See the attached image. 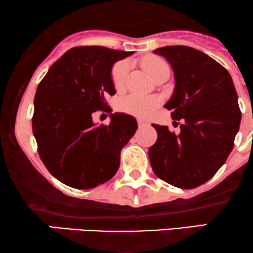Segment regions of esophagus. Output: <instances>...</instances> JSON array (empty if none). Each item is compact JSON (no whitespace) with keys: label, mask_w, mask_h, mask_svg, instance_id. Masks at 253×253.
I'll use <instances>...</instances> for the list:
<instances>
[{"label":"esophagus","mask_w":253,"mask_h":253,"mask_svg":"<svg viewBox=\"0 0 253 253\" xmlns=\"http://www.w3.org/2000/svg\"><path fill=\"white\" fill-rule=\"evenodd\" d=\"M137 124H138V126H140V127L148 126V123H147L146 121H142V119H137Z\"/></svg>","instance_id":"34e87169"}]
</instances>
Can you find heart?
<instances>
[{
    "instance_id": "b5f03b06",
    "label": "heart",
    "mask_w": 253,
    "mask_h": 253,
    "mask_svg": "<svg viewBox=\"0 0 253 253\" xmlns=\"http://www.w3.org/2000/svg\"><path fill=\"white\" fill-rule=\"evenodd\" d=\"M167 67L163 59L157 57H149L143 61V68L146 72L154 79V76L160 72L161 69ZM127 72H129V64L126 61L117 62L113 65L111 70V79L113 87L117 90L123 89L126 84ZM161 100L159 96L154 95H140V94H130L123 98L119 103V107L122 111L130 113L136 117L146 118L149 117L155 109L160 105Z\"/></svg>"
}]
</instances>
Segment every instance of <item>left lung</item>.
<instances>
[{
    "label": "left lung",
    "mask_w": 253,
    "mask_h": 253,
    "mask_svg": "<svg viewBox=\"0 0 253 253\" xmlns=\"http://www.w3.org/2000/svg\"><path fill=\"white\" fill-rule=\"evenodd\" d=\"M154 53L166 58L174 73V92L165 107L181 124L178 135L153 124L158 140L149 148L150 165L173 186L197 188L218 171L233 149L241 119L237 90L229 73L202 51L175 45Z\"/></svg>",
    "instance_id": "left-lung-1"
}]
</instances>
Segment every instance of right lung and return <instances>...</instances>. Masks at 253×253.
<instances>
[{
	"instance_id": "add662e5",
	"label": "right lung",
	"mask_w": 253,
	"mask_h": 253,
	"mask_svg": "<svg viewBox=\"0 0 253 253\" xmlns=\"http://www.w3.org/2000/svg\"><path fill=\"white\" fill-rule=\"evenodd\" d=\"M104 46H76L50 67L37 88L32 129L45 167L75 189H92L118 171L121 150L137 130L126 113H111L109 126L92 115L111 111L105 96L115 95L113 64L132 55Z\"/></svg>"
}]
</instances>
